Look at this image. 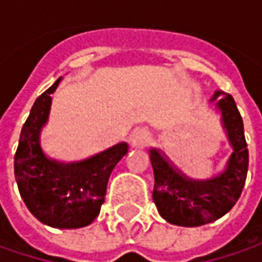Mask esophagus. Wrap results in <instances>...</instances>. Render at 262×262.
I'll list each match as a JSON object with an SVG mask.
<instances>
[{
    "label": "esophagus",
    "instance_id": "34e87169",
    "mask_svg": "<svg viewBox=\"0 0 262 262\" xmlns=\"http://www.w3.org/2000/svg\"><path fill=\"white\" fill-rule=\"evenodd\" d=\"M129 140H131V144L134 147H144L151 140V136H150V133L147 129H144V128H138V129H136L131 134Z\"/></svg>",
    "mask_w": 262,
    "mask_h": 262
}]
</instances>
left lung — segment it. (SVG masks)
Masks as SVG:
<instances>
[{"label":"left lung","instance_id":"1","mask_svg":"<svg viewBox=\"0 0 262 262\" xmlns=\"http://www.w3.org/2000/svg\"><path fill=\"white\" fill-rule=\"evenodd\" d=\"M210 102L220 111L222 125L233 148L223 172L210 179H192L162 150H148L155 172L153 201L159 214L176 226H203L225 216L236 204L247 181L249 155L236 103L223 92H216Z\"/></svg>","mask_w":262,"mask_h":262}]
</instances>
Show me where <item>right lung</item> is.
Segmentation results:
<instances>
[{
	"mask_svg": "<svg viewBox=\"0 0 262 262\" xmlns=\"http://www.w3.org/2000/svg\"><path fill=\"white\" fill-rule=\"evenodd\" d=\"M59 77L30 109L14 156V176L26 207L43 225L58 229L89 226L100 213L116 163L128 153L125 141L80 162H59L45 155L40 133L49 119Z\"/></svg>",
	"mask_w": 262,
	"mask_h": 262,
	"instance_id": "1",
	"label": "right lung"
}]
</instances>
